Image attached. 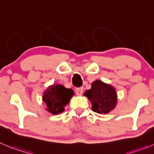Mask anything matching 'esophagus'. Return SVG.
<instances>
[{"instance_id": "obj_1", "label": "esophagus", "mask_w": 154, "mask_h": 154, "mask_svg": "<svg viewBox=\"0 0 154 154\" xmlns=\"http://www.w3.org/2000/svg\"><path fill=\"white\" fill-rule=\"evenodd\" d=\"M84 92V88L83 87H78V88L76 89V93L77 95H81Z\"/></svg>"}]
</instances>
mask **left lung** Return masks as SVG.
Returning <instances> with one entry per match:
<instances>
[{"instance_id": "1", "label": "left lung", "mask_w": 154, "mask_h": 154, "mask_svg": "<svg viewBox=\"0 0 154 154\" xmlns=\"http://www.w3.org/2000/svg\"><path fill=\"white\" fill-rule=\"evenodd\" d=\"M84 96L91 102L92 109L100 114H106L115 109L117 103L116 89L101 80H95L91 89L84 93Z\"/></svg>"}]
</instances>
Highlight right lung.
Instances as JSON below:
<instances>
[{
  "label": "right lung",
  "mask_w": 154,
  "mask_h": 154,
  "mask_svg": "<svg viewBox=\"0 0 154 154\" xmlns=\"http://www.w3.org/2000/svg\"><path fill=\"white\" fill-rule=\"evenodd\" d=\"M74 93L61 84L50 86L43 93L42 100L46 104V110L56 115L64 111V106L70 102Z\"/></svg>",
  "instance_id": "obj_1"
}]
</instances>
